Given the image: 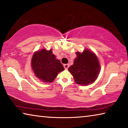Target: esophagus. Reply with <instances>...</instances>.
Listing matches in <instances>:
<instances>
[{
  "label": "esophagus",
  "instance_id": "obj_1",
  "mask_svg": "<svg viewBox=\"0 0 128 128\" xmlns=\"http://www.w3.org/2000/svg\"><path fill=\"white\" fill-rule=\"evenodd\" d=\"M64 68H65L66 70H67V69H68V68L69 64H64Z\"/></svg>",
  "mask_w": 128,
  "mask_h": 128
}]
</instances>
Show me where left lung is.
<instances>
[{
  "mask_svg": "<svg viewBox=\"0 0 128 128\" xmlns=\"http://www.w3.org/2000/svg\"><path fill=\"white\" fill-rule=\"evenodd\" d=\"M74 64L68 70L74 77L76 83L88 85L97 79L100 71L99 60L95 53L88 49L82 53L77 52Z\"/></svg>",
  "mask_w": 128,
  "mask_h": 128,
  "instance_id": "1",
  "label": "left lung"
}]
</instances>
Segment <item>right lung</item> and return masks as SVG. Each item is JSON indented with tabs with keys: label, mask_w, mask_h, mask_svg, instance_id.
<instances>
[{
	"label": "right lung",
	"mask_w": 128,
	"mask_h": 128,
	"mask_svg": "<svg viewBox=\"0 0 128 128\" xmlns=\"http://www.w3.org/2000/svg\"><path fill=\"white\" fill-rule=\"evenodd\" d=\"M31 66L36 76L43 82L51 83L59 72L64 70L59 60L52 53V49H42L33 54Z\"/></svg>",
	"instance_id": "right-lung-1"
}]
</instances>
